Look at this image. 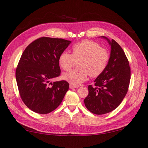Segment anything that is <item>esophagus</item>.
<instances>
[{"instance_id": "1", "label": "esophagus", "mask_w": 148, "mask_h": 148, "mask_svg": "<svg viewBox=\"0 0 148 148\" xmlns=\"http://www.w3.org/2000/svg\"><path fill=\"white\" fill-rule=\"evenodd\" d=\"M78 86H73V85H71V84H70V89H74V88H77Z\"/></svg>"}]
</instances>
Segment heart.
I'll return each instance as SVG.
<instances>
[{"instance_id":"heart-1","label":"heart","mask_w":148,"mask_h":148,"mask_svg":"<svg viewBox=\"0 0 148 148\" xmlns=\"http://www.w3.org/2000/svg\"><path fill=\"white\" fill-rule=\"evenodd\" d=\"M72 53L66 51L58 57L59 64L63 70H70L75 60L79 68L70 70L62 75V78L71 85L78 86L84 82L88 74L92 77L100 75L105 70L110 59L108 51L91 40H83L75 43L71 48Z\"/></svg>"}]
</instances>
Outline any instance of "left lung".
I'll return each instance as SVG.
<instances>
[{
    "label": "left lung",
    "mask_w": 148,
    "mask_h": 148,
    "mask_svg": "<svg viewBox=\"0 0 148 148\" xmlns=\"http://www.w3.org/2000/svg\"><path fill=\"white\" fill-rule=\"evenodd\" d=\"M105 39L110 46V59L105 70L88 86L84 103L90 112L101 115L119 106L127 93L130 81V68L124 51L114 40Z\"/></svg>",
    "instance_id": "obj_1"
}]
</instances>
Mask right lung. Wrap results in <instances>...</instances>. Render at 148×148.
Returning a JSON list of instances; mask_svg holds the SVG:
<instances>
[{"label":"right lung","instance_id":"1","mask_svg":"<svg viewBox=\"0 0 148 148\" xmlns=\"http://www.w3.org/2000/svg\"><path fill=\"white\" fill-rule=\"evenodd\" d=\"M71 42L42 37L23 51L16 70V80L21 98L29 109L49 114L61 104L69 84L65 80L52 83V80L61 73L58 57Z\"/></svg>","mask_w":148,"mask_h":148}]
</instances>
